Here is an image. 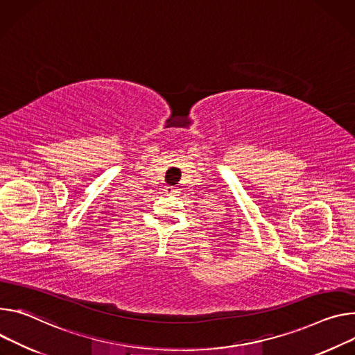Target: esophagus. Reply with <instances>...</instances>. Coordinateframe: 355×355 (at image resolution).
<instances>
[{
	"instance_id": "esophagus-1",
	"label": "esophagus",
	"mask_w": 355,
	"mask_h": 355,
	"mask_svg": "<svg viewBox=\"0 0 355 355\" xmlns=\"http://www.w3.org/2000/svg\"><path fill=\"white\" fill-rule=\"evenodd\" d=\"M164 192H166V194H175V192H178V191H177V187L167 185V187L164 188Z\"/></svg>"
}]
</instances>
